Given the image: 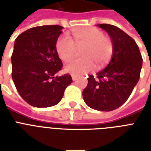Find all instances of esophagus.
Here are the masks:
<instances>
[{"label":"esophagus","instance_id":"obj_1","mask_svg":"<svg viewBox=\"0 0 151 151\" xmlns=\"http://www.w3.org/2000/svg\"><path fill=\"white\" fill-rule=\"evenodd\" d=\"M71 77H72V80L73 81H76L77 80V78H78V77H77L75 74H72V76H71Z\"/></svg>","mask_w":151,"mask_h":151}]
</instances>
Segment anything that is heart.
I'll return each mask as SVG.
<instances>
[{
	"mask_svg": "<svg viewBox=\"0 0 151 151\" xmlns=\"http://www.w3.org/2000/svg\"><path fill=\"white\" fill-rule=\"evenodd\" d=\"M74 41L68 35H63L56 42V50L60 59L64 62L70 61L75 56L78 48L82 59L73 60L65 66L68 73L81 75L95 68L104 67L111 59L114 52L112 40L95 27H85L73 31Z\"/></svg>",
	"mask_w": 151,
	"mask_h": 151,
	"instance_id": "obj_1",
	"label": "heart"
}]
</instances>
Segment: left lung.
Wrapping results in <instances>:
<instances>
[{"instance_id":"left-lung-1","label":"left lung","mask_w":151,"mask_h":151,"mask_svg":"<svg viewBox=\"0 0 151 151\" xmlns=\"http://www.w3.org/2000/svg\"><path fill=\"white\" fill-rule=\"evenodd\" d=\"M98 27L110 37L114 52L110 63L96 73V78L93 75L88 77L82 96L92 109L111 111L130 96L139 79L143 59L136 41L123 30L110 24Z\"/></svg>"}]
</instances>
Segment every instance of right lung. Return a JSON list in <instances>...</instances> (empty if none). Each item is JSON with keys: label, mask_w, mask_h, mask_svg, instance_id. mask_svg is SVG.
I'll list each match as a JSON object with an SVG mask.
<instances>
[{"label": "right lung", "mask_w": 151, "mask_h": 151, "mask_svg": "<svg viewBox=\"0 0 151 151\" xmlns=\"http://www.w3.org/2000/svg\"><path fill=\"white\" fill-rule=\"evenodd\" d=\"M63 28L58 25L33 27L15 39L12 77L19 94L33 106L58 104L73 81L70 74L54 76L63 67L56 50Z\"/></svg>", "instance_id": "obj_1"}]
</instances>
